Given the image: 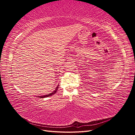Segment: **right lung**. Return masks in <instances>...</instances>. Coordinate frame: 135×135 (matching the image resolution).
Returning <instances> with one entry per match:
<instances>
[{
	"instance_id": "obj_1",
	"label": "right lung",
	"mask_w": 135,
	"mask_h": 135,
	"mask_svg": "<svg viewBox=\"0 0 135 135\" xmlns=\"http://www.w3.org/2000/svg\"><path fill=\"white\" fill-rule=\"evenodd\" d=\"M58 87H59V84H58V86H57V87H56V89H55V90H54L53 92H52L51 93H49V94H47V95L43 96H38V97H39V98H45V97H47L51 96H52V95H53V94H55V93H56L57 91L58 90Z\"/></svg>"
}]
</instances>
